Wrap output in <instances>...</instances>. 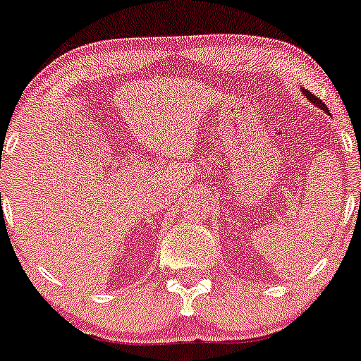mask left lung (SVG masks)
<instances>
[{
	"instance_id": "left-lung-1",
	"label": "left lung",
	"mask_w": 361,
	"mask_h": 361,
	"mask_svg": "<svg viewBox=\"0 0 361 361\" xmlns=\"http://www.w3.org/2000/svg\"><path fill=\"white\" fill-rule=\"evenodd\" d=\"M302 92H305V94H306V97H308V99H310V101H312V103H313V104H317L319 109H322V110H324V112H328V109H326V104H324V103H322V101H321V99H319V97H317V96H313V94H312V92H308V90H305V89H302Z\"/></svg>"
}]
</instances>
